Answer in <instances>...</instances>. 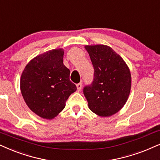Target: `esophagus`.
Listing matches in <instances>:
<instances>
[{
	"label": "esophagus",
	"mask_w": 160,
	"mask_h": 160,
	"mask_svg": "<svg viewBox=\"0 0 160 160\" xmlns=\"http://www.w3.org/2000/svg\"><path fill=\"white\" fill-rule=\"evenodd\" d=\"M76 87H77V90H80L81 89H82V82L78 83V84H76Z\"/></svg>",
	"instance_id": "obj_1"
}]
</instances>
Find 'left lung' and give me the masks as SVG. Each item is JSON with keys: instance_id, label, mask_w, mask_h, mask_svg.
I'll use <instances>...</instances> for the list:
<instances>
[{"instance_id": "left-lung-1", "label": "left lung", "mask_w": 160, "mask_h": 160, "mask_svg": "<svg viewBox=\"0 0 160 160\" xmlns=\"http://www.w3.org/2000/svg\"><path fill=\"white\" fill-rule=\"evenodd\" d=\"M94 75L83 92L90 109L108 117L118 112L127 101L131 90V73L123 59L107 45H87Z\"/></svg>"}]
</instances>
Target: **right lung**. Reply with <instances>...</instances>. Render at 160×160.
I'll return each instance as SVG.
<instances>
[{
	"instance_id": "obj_1",
	"label": "right lung",
	"mask_w": 160,
	"mask_h": 160,
	"mask_svg": "<svg viewBox=\"0 0 160 160\" xmlns=\"http://www.w3.org/2000/svg\"><path fill=\"white\" fill-rule=\"evenodd\" d=\"M64 51L54 49L37 56L25 68L20 90L25 102L39 117L52 119L76 90L70 70L63 64Z\"/></svg>"
}]
</instances>
